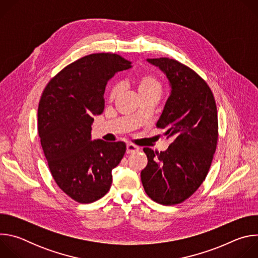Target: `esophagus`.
Masks as SVG:
<instances>
[{
	"label": "esophagus",
	"mask_w": 258,
	"mask_h": 258,
	"mask_svg": "<svg viewBox=\"0 0 258 258\" xmlns=\"http://www.w3.org/2000/svg\"><path fill=\"white\" fill-rule=\"evenodd\" d=\"M139 151V148L137 146L133 145V144H127L126 145V153L127 154H132V153H136Z\"/></svg>",
	"instance_id": "esophagus-1"
}]
</instances>
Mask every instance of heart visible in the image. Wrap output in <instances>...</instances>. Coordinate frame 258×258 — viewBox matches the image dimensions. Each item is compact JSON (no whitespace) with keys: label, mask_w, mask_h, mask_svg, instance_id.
Segmentation results:
<instances>
[{"label":"heart","mask_w":258,"mask_h":258,"mask_svg":"<svg viewBox=\"0 0 258 258\" xmlns=\"http://www.w3.org/2000/svg\"><path fill=\"white\" fill-rule=\"evenodd\" d=\"M137 82H138V89L141 95L145 93L153 92V91L161 92L162 86L160 81L154 75H151V73H146V75L139 77ZM120 88L121 87L119 84H114L109 88L108 97L110 100H113L116 98V96L120 92Z\"/></svg>","instance_id":"1"}]
</instances>
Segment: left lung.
Masks as SVG:
<instances>
[{"label": "left lung", "mask_w": 258, "mask_h": 258, "mask_svg": "<svg viewBox=\"0 0 258 258\" xmlns=\"http://www.w3.org/2000/svg\"><path fill=\"white\" fill-rule=\"evenodd\" d=\"M147 61L169 82L170 95L156 125L173 141L166 151L144 148L148 164L141 179L153 201L174 205L193 195L208 173L217 143V110L211 90L193 69L169 58Z\"/></svg>", "instance_id": "left-lung-1"}]
</instances>
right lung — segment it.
Wrapping results in <instances>:
<instances>
[{
    "mask_svg": "<svg viewBox=\"0 0 258 258\" xmlns=\"http://www.w3.org/2000/svg\"><path fill=\"white\" fill-rule=\"evenodd\" d=\"M132 67L117 54L85 56L63 68L45 88L38 110L39 136L58 187L80 203L102 198L121 161L123 142L92 141L95 115L104 110L107 82Z\"/></svg>",
    "mask_w": 258,
    "mask_h": 258,
    "instance_id": "obj_1",
    "label": "right lung"
}]
</instances>
